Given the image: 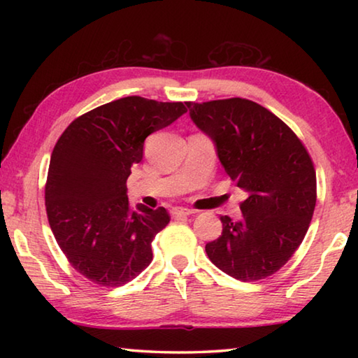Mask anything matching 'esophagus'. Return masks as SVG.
I'll return each mask as SVG.
<instances>
[{"mask_svg": "<svg viewBox=\"0 0 358 358\" xmlns=\"http://www.w3.org/2000/svg\"><path fill=\"white\" fill-rule=\"evenodd\" d=\"M172 216L173 217H181V216H187V215H192L194 211L192 210H189V208H183V207H175V208H172Z\"/></svg>", "mask_w": 358, "mask_h": 358, "instance_id": "obj_1", "label": "esophagus"}]
</instances>
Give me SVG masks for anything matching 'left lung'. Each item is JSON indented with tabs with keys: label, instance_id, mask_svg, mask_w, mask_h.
<instances>
[{
	"label": "left lung",
	"instance_id": "8db88e82",
	"mask_svg": "<svg viewBox=\"0 0 358 358\" xmlns=\"http://www.w3.org/2000/svg\"><path fill=\"white\" fill-rule=\"evenodd\" d=\"M199 129L216 143L224 171L245 191L243 217L221 216L222 234L205 245L208 259L235 280L275 275L299 250L316 207V169L282 120L243 98L186 102Z\"/></svg>",
	"mask_w": 358,
	"mask_h": 358
}]
</instances>
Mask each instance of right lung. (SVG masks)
<instances>
[{
  "label": "right lung",
  "mask_w": 358,
  "mask_h": 358,
  "mask_svg": "<svg viewBox=\"0 0 358 358\" xmlns=\"http://www.w3.org/2000/svg\"><path fill=\"white\" fill-rule=\"evenodd\" d=\"M187 108L128 96L80 115L59 136L45 183L48 224L69 264L94 284L118 287L153 260L151 241L171 216L164 207H131L126 181L145 138Z\"/></svg>",
  "instance_id": "1"
}]
</instances>
